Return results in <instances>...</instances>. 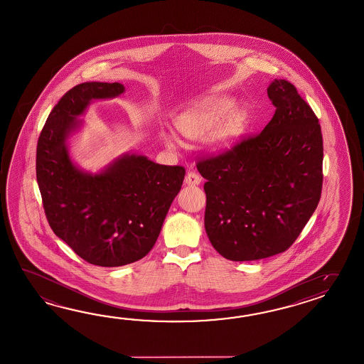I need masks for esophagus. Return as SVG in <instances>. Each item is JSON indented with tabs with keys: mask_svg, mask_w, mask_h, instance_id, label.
<instances>
[{
	"mask_svg": "<svg viewBox=\"0 0 364 364\" xmlns=\"http://www.w3.org/2000/svg\"><path fill=\"white\" fill-rule=\"evenodd\" d=\"M202 182V177L198 174V173H195V171H188L186 174V177H185V183L186 185H199Z\"/></svg>",
	"mask_w": 364,
	"mask_h": 364,
	"instance_id": "esophagus-1",
	"label": "esophagus"
}]
</instances>
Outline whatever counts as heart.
<instances>
[{
  "mask_svg": "<svg viewBox=\"0 0 364 364\" xmlns=\"http://www.w3.org/2000/svg\"><path fill=\"white\" fill-rule=\"evenodd\" d=\"M236 110V102L227 97H208L195 102L186 110L178 114L176 126L178 131L190 139H198L218 129L212 137V148L216 152H225L232 148L245 132L247 115L245 111ZM170 146L177 144L173 135L165 136Z\"/></svg>",
  "mask_w": 364,
  "mask_h": 364,
  "instance_id": "b5f03b06",
  "label": "heart"
}]
</instances>
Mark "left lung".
<instances>
[{
    "label": "left lung",
    "mask_w": 364,
    "mask_h": 364,
    "mask_svg": "<svg viewBox=\"0 0 364 364\" xmlns=\"http://www.w3.org/2000/svg\"><path fill=\"white\" fill-rule=\"evenodd\" d=\"M267 95L275 114L258 135L198 160L207 179L204 227L212 246L235 262L286 252L321 198V127L286 80Z\"/></svg>",
    "instance_id": "8db88e82"
}]
</instances>
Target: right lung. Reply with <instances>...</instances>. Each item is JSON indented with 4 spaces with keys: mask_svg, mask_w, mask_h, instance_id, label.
<instances>
[{
    "mask_svg": "<svg viewBox=\"0 0 364 364\" xmlns=\"http://www.w3.org/2000/svg\"><path fill=\"white\" fill-rule=\"evenodd\" d=\"M118 82H84L52 109L36 146V179L46 218L75 253L102 267H118L152 250L186 170L124 154L98 174L72 162L67 139L93 100L118 97Z\"/></svg>",
    "mask_w": 364,
    "mask_h": 364,
    "instance_id": "add662e5",
    "label": "right lung"
}]
</instances>
